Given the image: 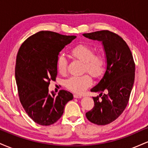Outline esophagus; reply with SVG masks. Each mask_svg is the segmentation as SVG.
<instances>
[{
	"instance_id": "obj_1",
	"label": "esophagus",
	"mask_w": 148,
	"mask_h": 148,
	"mask_svg": "<svg viewBox=\"0 0 148 148\" xmlns=\"http://www.w3.org/2000/svg\"><path fill=\"white\" fill-rule=\"evenodd\" d=\"M74 98H81L82 97V95H78V94H74Z\"/></svg>"
}]
</instances>
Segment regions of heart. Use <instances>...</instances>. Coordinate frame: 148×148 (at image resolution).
I'll return each mask as SVG.
<instances>
[{
  "label": "heart",
  "instance_id": "obj_1",
  "mask_svg": "<svg viewBox=\"0 0 148 148\" xmlns=\"http://www.w3.org/2000/svg\"><path fill=\"white\" fill-rule=\"evenodd\" d=\"M74 58L84 62V72H88L95 79H99L106 71V58L104 54L97 53L93 47L86 44H79L71 50ZM56 69L58 73L64 75L68 70V61L64 55H59L56 59ZM92 79L88 74L72 76L65 81V86L73 92L81 94L90 87Z\"/></svg>",
  "mask_w": 148,
  "mask_h": 148
}]
</instances>
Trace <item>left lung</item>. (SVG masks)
<instances>
[{"mask_svg": "<svg viewBox=\"0 0 148 148\" xmlns=\"http://www.w3.org/2000/svg\"><path fill=\"white\" fill-rule=\"evenodd\" d=\"M84 35L102 41L106 52V73L99 84L90 90L99 92V96L93 97L95 106L86 113L92 123L106 125L116 120L128 104L135 78V62L130 47L118 34L103 30Z\"/></svg>", "mask_w": 148, "mask_h": 148, "instance_id": "1", "label": "left lung"}]
</instances>
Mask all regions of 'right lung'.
Masks as SVG:
<instances>
[{
    "label": "right lung",
    "instance_id": "obj_1",
    "mask_svg": "<svg viewBox=\"0 0 148 148\" xmlns=\"http://www.w3.org/2000/svg\"><path fill=\"white\" fill-rule=\"evenodd\" d=\"M76 37L42 30L27 38L18 49L15 65L18 98L25 113L38 125L56 123L73 99L68 91L61 90L56 95L48 88L57 76L59 53Z\"/></svg>",
    "mask_w": 148,
    "mask_h": 148
}]
</instances>
